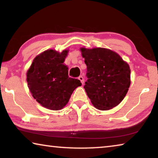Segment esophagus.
<instances>
[{
    "label": "esophagus",
    "instance_id": "esophagus-1",
    "mask_svg": "<svg viewBox=\"0 0 158 158\" xmlns=\"http://www.w3.org/2000/svg\"><path fill=\"white\" fill-rule=\"evenodd\" d=\"M78 79L80 80V81H81L82 84H84V77H83V76H79Z\"/></svg>",
    "mask_w": 158,
    "mask_h": 158
}]
</instances>
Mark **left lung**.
I'll list each match as a JSON object with an SVG mask.
<instances>
[{
  "label": "left lung",
  "instance_id": "8db88e82",
  "mask_svg": "<svg viewBox=\"0 0 158 158\" xmlns=\"http://www.w3.org/2000/svg\"><path fill=\"white\" fill-rule=\"evenodd\" d=\"M87 66L84 88L95 108L109 110L121 102L130 85V69L121 57L110 49L81 48Z\"/></svg>",
  "mask_w": 158,
  "mask_h": 158
}]
</instances>
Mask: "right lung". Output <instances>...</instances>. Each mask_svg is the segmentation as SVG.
I'll return each mask as SVG.
<instances>
[{"mask_svg": "<svg viewBox=\"0 0 158 158\" xmlns=\"http://www.w3.org/2000/svg\"><path fill=\"white\" fill-rule=\"evenodd\" d=\"M68 50L61 53L49 49L34 58L27 72L28 89L37 102L51 110L63 109L74 89L81 85L68 76L64 61Z\"/></svg>", "mask_w": 158, "mask_h": 158, "instance_id": "obj_1", "label": "right lung"}]
</instances>
